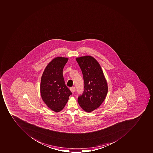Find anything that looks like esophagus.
Listing matches in <instances>:
<instances>
[{
	"label": "esophagus",
	"mask_w": 153,
	"mask_h": 153,
	"mask_svg": "<svg viewBox=\"0 0 153 153\" xmlns=\"http://www.w3.org/2000/svg\"><path fill=\"white\" fill-rule=\"evenodd\" d=\"M70 91H71V92H74L75 91H76V89H75V87H71V88H70Z\"/></svg>",
	"instance_id": "obj_1"
}]
</instances>
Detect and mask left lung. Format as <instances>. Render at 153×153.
<instances>
[{
  "label": "left lung",
  "mask_w": 153,
  "mask_h": 153,
  "mask_svg": "<svg viewBox=\"0 0 153 153\" xmlns=\"http://www.w3.org/2000/svg\"><path fill=\"white\" fill-rule=\"evenodd\" d=\"M82 71L84 91L78 97V102L83 110L91 112L97 109L104 101L108 93V85L101 66L91 56L76 59Z\"/></svg>",
  "instance_id": "1"
}]
</instances>
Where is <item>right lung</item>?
Masks as SVG:
<instances>
[{
	"label": "right lung",
	"instance_id": "add662e5",
	"mask_svg": "<svg viewBox=\"0 0 153 153\" xmlns=\"http://www.w3.org/2000/svg\"><path fill=\"white\" fill-rule=\"evenodd\" d=\"M68 58L57 57L50 62L44 71L40 83L42 100L51 110H62L72 92L65 85L62 71Z\"/></svg>",
	"mask_w": 153,
	"mask_h": 153
}]
</instances>
